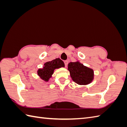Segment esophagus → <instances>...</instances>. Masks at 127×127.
Here are the masks:
<instances>
[{
    "label": "esophagus",
    "mask_w": 127,
    "mask_h": 127,
    "mask_svg": "<svg viewBox=\"0 0 127 127\" xmlns=\"http://www.w3.org/2000/svg\"><path fill=\"white\" fill-rule=\"evenodd\" d=\"M64 62V64H65V66L66 67L67 65H68V61H65Z\"/></svg>",
    "instance_id": "1"
}]
</instances>
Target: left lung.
Segmentation results:
<instances>
[{"instance_id":"left-lung-1","label":"left lung","mask_w":127,"mask_h":127,"mask_svg":"<svg viewBox=\"0 0 127 127\" xmlns=\"http://www.w3.org/2000/svg\"><path fill=\"white\" fill-rule=\"evenodd\" d=\"M68 70L73 81L79 85L90 84L94 79L93 70L83 65L79 61L70 62Z\"/></svg>"}]
</instances>
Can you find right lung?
<instances>
[{
  "instance_id": "obj_1",
  "label": "right lung",
  "mask_w": 127,
  "mask_h": 127,
  "mask_svg": "<svg viewBox=\"0 0 127 127\" xmlns=\"http://www.w3.org/2000/svg\"><path fill=\"white\" fill-rule=\"evenodd\" d=\"M64 66L65 65L63 61L59 58H56L52 61L45 63L42 69H38L37 73L41 79L45 81V82H48L50 78L52 77L55 69Z\"/></svg>"
}]
</instances>
